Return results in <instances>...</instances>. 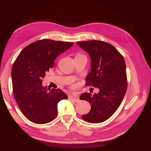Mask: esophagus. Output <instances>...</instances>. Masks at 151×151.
Wrapping results in <instances>:
<instances>
[{"instance_id":"obj_1","label":"esophagus","mask_w":151,"mask_h":151,"mask_svg":"<svg viewBox=\"0 0 151 151\" xmlns=\"http://www.w3.org/2000/svg\"><path fill=\"white\" fill-rule=\"evenodd\" d=\"M68 98H69V99L72 100V101H74L75 102H78L79 101V96L77 95H70L68 96Z\"/></svg>"}]
</instances>
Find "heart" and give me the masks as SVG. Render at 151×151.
Instances as JSON below:
<instances>
[{"label":"heart","mask_w":151,"mask_h":151,"mask_svg":"<svg viewBox=\"0 0 151 151\" xmlns=\"http://www.w3.org/2000/svg\"><path fill=\"white\" fill-rule=\"evenodd\" d=\"M81 55H80V54H79V55H77V56H81Z\"/></svg>","instance_id":"heart-1"}]
</instances>
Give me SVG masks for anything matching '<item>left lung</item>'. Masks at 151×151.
Segmentation results:
<instances>
[{
	"mask_svg": "<svg viewBox=\"0 0 151 151\" xmlns=\"http://www.w3.org/2000/svg\"><path fill=\"white\" fill-rule=\"evenodd\" d=\"M91 59V72L86 77V86L99 89L91 96L84 93L81 100L91 105L90 111L82 115L89 123H98L110 118L119 107L127 89L126 65L122 54L112 45L99 40L77 42Z\"/></svg>",
	"mask_w": 151,
	"mask_h": 151,
	"instance_id": "obj_1",
	"label": "left lung"
}]
</instances>
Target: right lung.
<instances>
[{
    "mask_svg": "<svg viewBox=\"0 0 151 151\" xmlns=\"http://www.w3.org/2000/svg\"><path fill=\"white\" fill-rule=\"evenodd\" d=\"M73 45L48 39L36 41L22 50L14 63V96L21 111L31 122L45 124L52 122L57 115L58 102L68 98L60 89L50 90L43 87L42 79L53 67L59 55Z\"/></svg>",
    "mask_w": 151,
    "mask_h": 151,
    "instance_id": "obj_1",
    "label": "right lung"
}]
</instances>
